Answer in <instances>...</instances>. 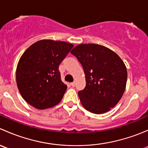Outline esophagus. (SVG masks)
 Instances as JSON below:
<instances>
[{
  "label": "esophagus",
  "instance_id": "esophagus-1",
  "mask_svg": "<svg viewBox=\"0 0 148 148\" xmlns=\"http://www.w3.org/2000/svg\"><path fill=\"white\" fill-rule=\"evenodd\" d=\"M71 85L73 86V87H74V86H76V82H71Z\"/></svg>",
  "mask_w": 148,
  "mask_h": 148
}]
</instances>
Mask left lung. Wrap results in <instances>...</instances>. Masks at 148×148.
Listing matches in <instances>:
<instances>
[{"instance_id":"left-lung-1","label":"left lung","mask_w":148,"mask_h":148,"mask_svg":"<svg viewBox=\"0 0 148 148\" xmlns=\"http://www.w3.org/2000/svg\"><path fill=\"white\" fill-rule=\"evenodd\" d=\"M70 52L85 74L86 86L78 93L83 107L95 114L110 111L126 88L127 72L123 61L112 50L99 44H79Z\"/></svg>"}]
</instances>
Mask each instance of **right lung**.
Returning <instances> with one entry per match:
<instances>
[{"label":"right lung","instance_id":"right-lung-1","mask_svg":"<svg viewBox=\"0 0 148 148\" xmlns=\"http://www.w3.org/2000/svg\"><path fill=\"white\" fill-rule=\"evenodd\" d=\"M73 46L65 41L43 39L22 54L16 68V84L30 105L45 110L61 102L67 86L61 79L59 66Z\"/></svg>","mask_w":148,"mask_h":148}]
</instances>
